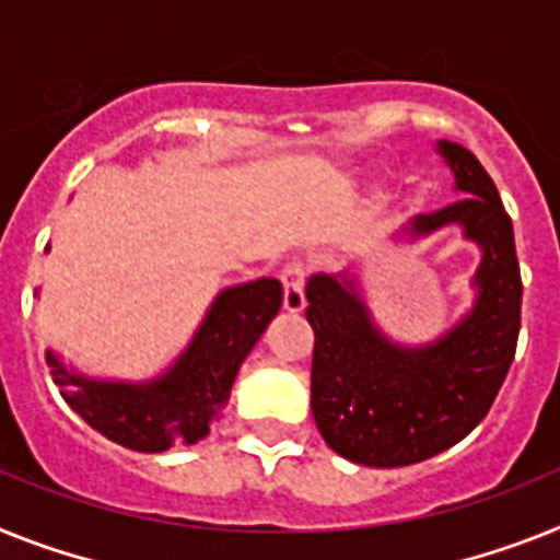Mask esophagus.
Instances as JSON below:
<instances>
[{
	"label": "esophagus",
	"mask_w": 560,
	"mask_h": 560,
	"mask_svg": "<svg viewBox=\"0 0 560 560\" xmlns=\"http://www.w3.org/2000/svg\"><path fill=\"white\" fill-rule=\"evenodd\" d=\"M304 267L288 265L281 270V284H284V310L288 313H302L304 310Z\"/></svg>",
	"instance_id": "1"
}]
</instances>
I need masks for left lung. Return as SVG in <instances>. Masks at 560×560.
<instances>
[{"label": "left lung", "instance_id": "1", "mask_svg": "<svg viewBox=\"0 0 560 560\" xmlns=\"http://www.w3.org/2000/svg\"><path fill=\"white\" fill-rule=\"evenodd\" d=\"M435 153L462 199L401 224L396 242L462 228L481 250L472 307L427 345H401L375 324L359 270L316 272L304 284L316 332L313 418L332 453L364 467H407L458 444L490 412L518 345L524 288L510 215L476 153L447 139Z\"/></svg>", "mask_w": 560, "mask_h": 560}]
</instances>
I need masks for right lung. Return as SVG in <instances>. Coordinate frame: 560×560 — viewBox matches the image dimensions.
<instances>
[{
	"mask_svg": "<svg viewBox=\"0 0 560 560\" xmlns=\"http://www.w3.org/2000/svg\"><path fill=\"white\" fill-rule=\"evenodd\" d=\"M281 295L284 290L276 279L224 288L171 368L144 382L79 373L50 347L45 361L70 410L105 439L136 453L196 444L228 407L238 368L279 313Z\"/></svg>",
	"mask_w": 560,
	"mask_h": 560,
	"instance_id": "1",
	"label": "right lung"
}]
</instances>
